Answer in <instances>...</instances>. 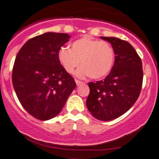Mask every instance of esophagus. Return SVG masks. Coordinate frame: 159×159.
<instances>
[{
	"mask_svg": "<svg viewBox=\"0 0 159 159\" xmlns=\"http://www.w3.org/2000/svg\"><path fill=\"white\" fill-rule=\"evenodd\" d=\"M76 81V84H77V85H82L83 84V82L81 81H79V80H75Z\"/></svg>",
	"mask_w": 159,
	"mask_h": 159,
	"instance_id": "1",
	"label": "esophagus"
}]
</instances>
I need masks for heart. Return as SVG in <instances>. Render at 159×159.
Instances as JSON below:
<instances>
[{
    "mask_svg": "<svg viewBox=\"0 0 159 159\" xmlns=\"http://www.w3.org/2000/svg\"><path fill=\"white\" fill-rule=\"evenodd\" d=\"M58 60L69 74H73L76 68L78 77L89 75L93 79L106 77L112 70L114 62V52L112 46L106 41L93 39L89 36L74 41L71 49L61 48Z\"/></svg>",
    "mask_w": 159,
    "mask_h": 159,
    "instance_id": "1",
    "label": "heart"
}]
</instances>
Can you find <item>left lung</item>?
<instances>
[{"label": "left lung", "mask_w": 159, "mask_h": 159, "mask_svg": "<svg viewBox=\"0 0 159 159\" xmlns=\"http://www.w3.org/2000/svg\"><path fill=\"white\" fill-rule=\"evenodd\" d=\"M101 38L111 44L115 60L104 80L89 82L86 106L95 118L110 121L125 114L139 98L143 85V64L129 42L117 38Z\"/></svg>", "instance_id": "8db88e82"}]
</instances>
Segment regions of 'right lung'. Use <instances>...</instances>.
Masks as SVG:
<instances>
[{
	"label": "right lung",
	"instance_id": "obj_1",
	"mask_svg": "<svg viewBox=\"0 0 159 159\" xmlns=\"http://www.w3.org/2000/svg\"><path fill=\"white\" fill-rule=\"evenodd\" d=\"M70 38L69 34L59 33L34 37L26 41L15 59L12 81L16 96L25 110L41 121L57 115L76 87L57 57Z\"/></svg>",
	"mask_w": 159,
	"mask_h": 159
}]
</instances>
